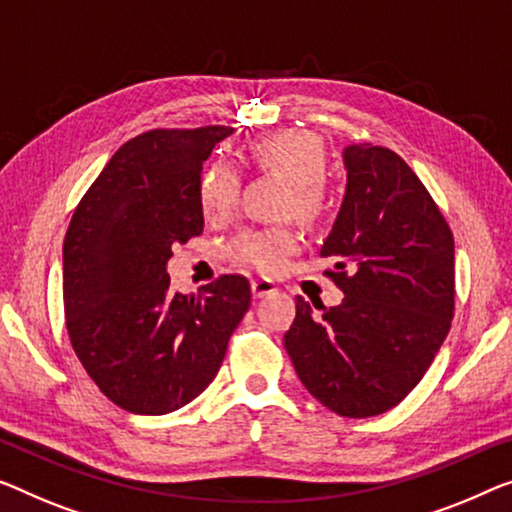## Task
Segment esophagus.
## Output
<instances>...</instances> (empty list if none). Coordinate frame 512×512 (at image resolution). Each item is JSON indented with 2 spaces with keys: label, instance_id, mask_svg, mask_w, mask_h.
Listing matches in <instances>:
<instances>
[{
  "label": "esophagus",
  "instance_id": "1",
  "mask_svg": "<svg viewBox=\"0 0 512 512\" xmlns=\"http://www.w3.org/2000/svg\"><path fill=\"white\" fill-rule=\"evenodd\" d=\"M250 292H253L255 299H264V296L276 294V292H278V287L273 285L271 280H266V278H257V280L250 282Z\"/></svg>",
  "mask_w": 512,
  "mask_h": 512
}]
</instances>
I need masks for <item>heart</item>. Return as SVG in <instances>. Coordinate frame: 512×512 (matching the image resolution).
I'll return each instance as SVG.
<instances>
[{"label": "heart", "mask_w": 512, "mask_h": 512, "mask_svg": "<svg viewBox=\"0 0 512 512\" xmlns=\"http://www.w3.org/2000/svg\"><path fill=\"white\" fill-rule=\"evenodd\" d=\"M250 160L259 170L289 179L285 211L305 223H317L329 211L324 174L329 167L324 142L308 131H280L259 137L250 147ZM241 177L232 163L218 160L200 181V204L209 220H223L239 202ZM299 248V232L289 225L250 227L234 236L230 255L236 264L262 273H276Z\"/></svg>", "instance_id": "heart-1"}]
</instances>
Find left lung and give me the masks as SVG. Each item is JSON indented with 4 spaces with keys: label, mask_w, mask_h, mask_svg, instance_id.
Segmentation results:
<instances>
[{
    "label": "left lung",
    "mask_w": 512,
    "mask_h": 512,
    "mask_svg": "<svg viewBox=\"0 0 512 512\" xmlns=\"http://www.w3.org/2000/svg\"><path fill=\"white\" fill-rule=\"evenodd\" d=\"M347 188L319 255L345 299L296 296L285 349L312 398L347 418L379 416L423 379L455 310L451 227L391 149L349 144Z\"/></svg>",
    "instance_id": "obj_1"
}]
</instances>
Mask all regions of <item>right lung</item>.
<instances>
[{
	"instance_id": "obj_1",
	"label": "right lung",
	"mask_w": 512,
	"mask_h": 512,
	"mask_svg": "<svg viewBox=\"0 0 512 512\" xmlns=\"http://www.w3.org/2000/svg\"><path fill=\"white\" fill-rule=\"evenodd\" d=\"M232 128L149 131L119 147L75 209L64 239L71 345L105 398L140 416L195 400L250 308L243 276L172 292V246L202 234V163Z\"/></svg>"
}]
</instances>
